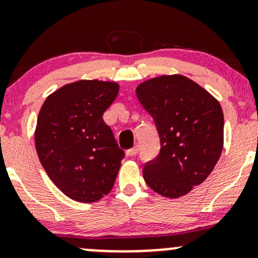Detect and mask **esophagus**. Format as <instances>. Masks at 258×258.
Segmentation results:
<instances>
[{
	"mask_svg": "<svg viewBox=\"0 0 258 258\" xmlns=\"http://www.w3.org/2000/svg\"><path fill=\"white\" fill-rule=\"evenodd\" d=\"M138 152H139V146L138 145H135L134 148H132V149H129V150H126V156H135V155L138 154Z\"/></svg>",
	"mask_w": 258,
	"mask_h": 258,
	"instance_id": "34e87169",
	"label": "esophagus"
}]
</instances>
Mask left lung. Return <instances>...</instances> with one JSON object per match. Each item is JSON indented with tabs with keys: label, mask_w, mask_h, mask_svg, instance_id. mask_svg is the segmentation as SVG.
<instances>
[{
	"label": "left lung",
	"mask_w": 258,
	"mask_h": 258,
	"mask_svg": "<svg viewBox=\"0 0 258 258\" xmlns=\"http://www.w3.org/2000/svg\"><path fill=\"white\" fill-rule=\"evenodd\" d=\"M137 97L156 124L160 154L145 163L146 184L178 198L201 184L217 165L224 145L220 103L182 75H162L137 87Z\"/></svg>",
	"instance_id": "1"
}]
</instances>
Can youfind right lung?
I'll return each instance as SVG.
<instances>
[{"instance_id": "right-lung-1", "label": "right lung", "mask_w": 258, "mask_h": 258, "mask_svg": "<svg viewBox=\"0 0 258 258\" xmlns=\"http://www.w3.org/2000/svg\"><path fill=\"white\" fill-rule=\"evenodd\" d=\"M118 92L117 82L81 80L55 91L40 108L35 128L40 163L76 202L99 201L117 178L124 151L102 115Z\"/></svg>"}]
</instances>
